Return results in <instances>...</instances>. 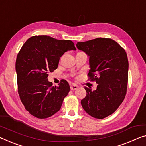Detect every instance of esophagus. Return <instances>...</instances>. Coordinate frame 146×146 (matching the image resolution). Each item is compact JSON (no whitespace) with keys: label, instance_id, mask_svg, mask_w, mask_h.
I'll return each instance as SVG.
<instances>
[{"label":"esophagus","instance_id":"34e87169","mask_svg":"<svg viewBox=\"0 0 146 146\" xmlns=\"http://www.w3.org/2000/svg\"><path fill=\"white\" fill-rule=\"evenodd\" d=\"M78 88V86H76V85L74 84H72L70 86V89L72 91H74V90H76V89H77Z\"/></svg>","mask_w":146,"mask_h":146}]
</instances>
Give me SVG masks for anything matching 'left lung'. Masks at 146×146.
Instances as JSON below:
<instances>
[{
	"label": "left lung",
	"instance_id": "1",
	"mask_svg": "<svg viewBox=\"0 0 146 146\" xmlns=\"http://www.w3.org/2000/svg\"><path fill=\"white\" fill-rule=\"evenodd\" d=\"M78 50L89 57L88 80L98 84L95 91L85 87L87 95L81 100L89 115L104 119L115 112L127 93L129 61L127 53L110 38H98L78 42Z\"/></svg>",
	"mask_w": 146,
	"mask_h": 146
}]
</instances>
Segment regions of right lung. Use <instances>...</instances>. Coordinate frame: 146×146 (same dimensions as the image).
<instances>
[{
	"label": "right lung",
	"mask_w": 146,
	"mask_h": 146,
	"mask_svg": "<svg viewBox=\"0 0 146 146\" xmlns=\"http://www.w3.org/2000/svg\"><path fill=\"white\" fill-rule=\"evenodd\" d=\"M76 50L71 40L46 35L34 36L25 42L17 56L15 70L20 99L31 115L46 119L59 111L70 86L64 80L53 86L48 74L57 68L64 53Z\"/></svg>",
	"instance_id": "obj_1"
}]
</instances>
